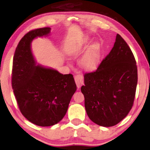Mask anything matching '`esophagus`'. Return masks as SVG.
Listing matches in <instances>:
<instances>
[{
	"mask_svg": "<svg viewBox=\"0 0 150 150\" xmlns=\"http://www.w3.org/2000/svg\"><path fill=\"white\" fill-rule=\"evenodd\" d=\"M75 81L76 85L78 88H80L81 86L84 84V81H83V77L82 76L80 75H77L75 76Z\"/></svg>",
	"mask_w": 150,
	"mask_h": 150,
	"instance_id": "34e87169",
	"label": "esophagus"
}]
</instances>
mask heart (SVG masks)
Returning <instances> with one entry per match:
<instances>
[{"mask_svg": "<svg viewBox=\"0 0 150 150\" xmlns=\"http://www.w3.org/2000/svg\"><path fill=\"white\" fill-rule=\"evenodd\" d=\"M88 44V41L85 40L82 44V47H85ZM101 56L100 44L94 42L90 46L82 57L79 60V64L82 68L86 70L94 69L97 66Z\"/></svg>", "mask_w": 150, "mask_h": 150, "instance_id": "heart-1", "label": "heart"}]
</instances>
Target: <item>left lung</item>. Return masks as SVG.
<instances>
[{
	"label": "left lung",
	"instance_id": "8db88e82",
	"mask_svg": "<svg viewBox=\"0 0 150 150\" xmlns=\"http://www.w3.org/2000/svg\"><path fill=\"white\" fill-rule=\"evenodd\" d=\"M137 80L135 57L117 34L113 48L97 69L84 74L81 91L90 120L104 127L120 122L133 106Z\"/></svg>",
	"mask_w": 150,
	"mask_h": 150
}]
</instances>
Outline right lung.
<instances>
[{
  "instance_id": "obj_1",
  "label": "right lung",
  "mask_w": 150,
  "mask_h": 150,
  "mask_svg": "<svg viewBox=\"0 0 150 150\" xmlns=\"http://www.w3.org/2000/svg\"><path fill=\"white\" fill-rule=\"evenodd\" d=\"M50 28L30 31L16 47L13 60L11 85L21 112L35 125L50 126L66 115L77 90L71 74L36 64L31 50L35 38L47 35Z\"/></svg>"
}]
</instances>
